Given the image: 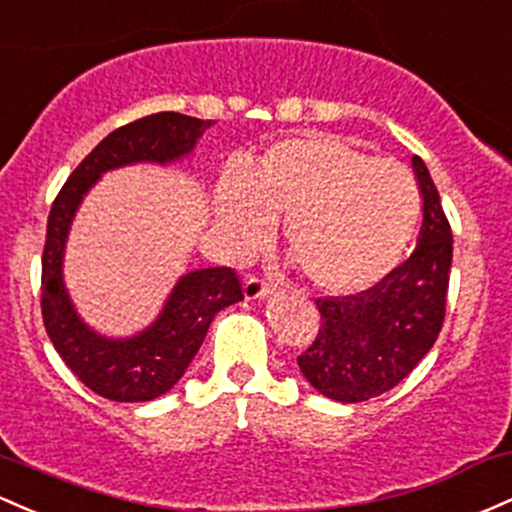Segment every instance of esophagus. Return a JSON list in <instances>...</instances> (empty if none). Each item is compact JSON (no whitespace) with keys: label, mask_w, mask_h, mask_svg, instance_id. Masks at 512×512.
I'll list each match as a JSON object with an SVG mask.
<instances>
[{"label":"esophagus","mask_w":512,"mask_h":512,"mask_svg":"<svg viewBox=\"0 0 512 512\" xmlns=\"http://www.w3.org/2000/svg\"><path fill=\"white\" fill-rule=\"evenodd\" d=\"M243 291L245 299H262V296H267L272 291V284L265 277H260V274H252V277L245 279Z\"/></svg>","instance_id":"esophagus-1"}]
</instances>
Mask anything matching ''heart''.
Here are the masks:
<instances>
[{
    "label": "heart",
    "mask_w": 512,
    "mask_h": 512,
    "mask_svg": "<svg viewBox=\"0 0 512 512\" xmlns=\"http://www.w3.org/2000/svg\"><path fill=\"white\" fill-rule=\"evenodd\" d=\"M216 216L235 250H250L284 218V245L308 284L352 294L401 260L420 216L411 172L372 160L328 133L274 143L250 172H230Z\"/></svg>",
    "instance_id": "1"
}]
</instances>
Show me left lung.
I'll list each match as a JSON object with an SVG mask.
<instances>
[{
  "mask_svg": "<svg viewBox=\"0 0 512 512\" xmlns=\"http://www.w3.org/2000/svg\"><path fill=\"white\" fill-rule=\"evenodd\" d=\"M423 226L408 260L357 294L318 296L320 325L296 357L311 386L342 403L381 396L401 384L435 345L445 323L452 228L428 167L413 155Z\"/></svg>",
  "mask_w": 512,
  "mask_h": 512,
  "instance_id": "obj_1",
  "label": "left lung"
}]
</instances>
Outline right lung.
<instances>
[{
	"label": "right lung",
	"instance_id": "obj_1",
	"mask_svg": "<svg viewBox=\"0 0 512 512\" xmlns=\"http://www.w3.org/2000/svg\"><path fill=\"white\" fill-rule=\"evenodd\" d=\"M211 121L160 111L109 133L67 177L48 213L41 262V313L48 338L72 374L109 401H153L170 391L189 367L211 320L221 308L243 301L233 267L189 272L174 286L162 316L131 340H106L77 318L63 286V247L82 194L101 172L131 162H170L187 155Z\"/></svg>",
	"mask_w": 512,
	"mask_h": 512
}]
</instances>
